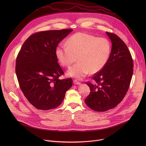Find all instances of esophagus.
Listing matches in <instances>:
<instances>
[{"label":"esophagus","mask_w":146,"mask_h":146,"mask_svg":"<svg viewBox=\"0 0 146 146\" xmlns=\"http://www.w3.org/2000/svg\"><path fill=\"white\" fill-rule=\"evenodd\" d=\"M73 83H74V84L75 85H80V83L77 80H74Z\"/></svg>","instance_id":"1"}]
</instances>
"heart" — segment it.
Segmentation results:
<instances>
[{
  "label": "heart",
  "instance_id": "b5f03b06",
  "mask_svg": "<svg viewBox=\"0 0 146 146\" xmlns=\"http://www.w3.org/2000/svg\"><path fill=\"white\" fill-rule=\"evenodd\" d=\"M111 50V42L107 39L79 32L70 36L66 44L59 45L55 53L59 62L65 67L70 66L78 57L79 62L68 69L67 75L82 79L89 72L94 74L104 68Z\"/></svg>",
  "mask_w": 146,
  "mask_h": 146
}]
</instances>
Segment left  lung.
Listing matches in <instances>:
<instances>
[{"label":"left lung","mask_w":146,"mask_h":146,"mask_svg":"<svg viewBox=\"0 0 146 146\" xmlns=\"http://www.w3.org/2000/svg\"><path fill=\"white\" fill-rule=\"evenodd\" d=\"M112 42L108 61L104 68L95 74L94 84L85 103L96 111L104 112L115 107L124 98L133 73V62L127 46L117 35L106 32Z\"/></svg>","instance_id":"1"}]
</instances>
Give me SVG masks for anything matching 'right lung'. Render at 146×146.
<instances>
[{
  "label": "right lung",
  "instance_id": "right-lung-1",
  "mask_svg": "<svg viewBox=\"0 0 146 146\" xmlns=\"http://www.w3.org/2000/svg\"><path fill=\"white\" fill-rule=\"evenodd\" d=\"M72 31L34 33L24 42L17 55L16 73L20 87L29 102L39 110L59 106L72 86L71 78L58 79L64 72L55 53L58 44Z\"/></svg>",
  "mask_w": 146,
  "mask_h": 146
}]
</instances>
